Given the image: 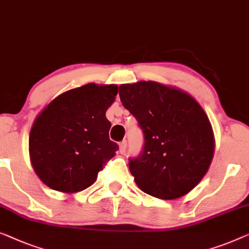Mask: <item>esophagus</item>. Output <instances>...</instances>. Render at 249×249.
I'll return each mask as SVG.
<instances>
[{"instance_id": "esophagus-1", "label": "esophagus", "mask_w": 249, "mask_h": 249, "mask_svg": "<svg viewBox=\"0 0 249 249\" xmlns=\"http://www.w3.org/2000/svg\"><path fill=\"white\" fill-rule=\"evenodd\" d=\"M125 149H127V142H125V140H122V142L119 143V151H120L121 154H124Z\"/></svg>"}]
</instances>
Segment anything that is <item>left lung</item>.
<instances>
[{
	"instance_id": "obj_1",
	"label": "left lung",
	"mask_w": 249,
	"mask_h": 249,
	"mask_svg": "<svg viewBox=\"0 0 249 249\" xmlns=\"http://www.w3.org/2000/svg\"><path fill=\"white\" fill-rule=\"evenodd\" d=\"M119 95L143 133L142 153L129 160L137 185L158 199L185 196L207 174L214 153L204 110L186 92L153 81L122 84Z\"/></svg>"
}]
</instances>
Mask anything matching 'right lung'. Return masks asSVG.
I'll use <instances>...</instances> for the list:
<instances>
[{
    "instance_id": "1",
    "label": "right lung",
    "mask_w": 249,
    "mask_h": 249,
    "mask_svg": "<svg viewBox=\"0 0 249 249\" xmlns=\"http://www.w3.org/2000/svg\"><path fill=\"white\" fill-rule=\"evenodd\" d=\"M118 86L89 83L57 96L39 113L29 136L36 174L50 189L76 193L96 181L119 146L111 142L107 110Z\"/></svg>"
}]
</instances>
